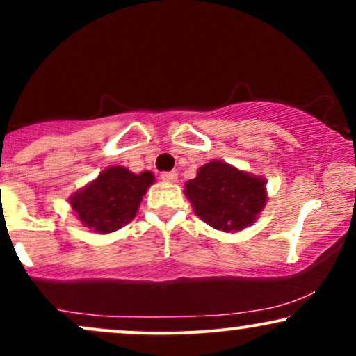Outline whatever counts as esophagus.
Here are the masks:
<instances>
[{
	"mask_svg": "<svg viewBox=\"0 0 356 356\" xmlns=\"http://www.w3.org/2000/svg\"><path fill=\"white\" fill-rule=\"evenodd\" d=\"M177 172H175V170H170V172H162L161 174V179L164 182H170V184H174V182H177Z\"/></svg>",
	"mask_w": 356,
	"mask_h": 356,
	"instance_id": "1",
	"label": "esophagus"
}]
</instances>
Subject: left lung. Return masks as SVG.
<instances>
[{
	"label": "left lung",
	"instance_id": "1",
	"mask_svg": "<svg viewBox=\"0 0 356 356\" xmlns=\"http://www.w3.org/2000/svg\"><path fill=\"white\" fill-rule=\"evenodd\" d=\"M184 194L204 222L224 232L254 224L268 201L266 179L218 159L199 167L195 179L184 186Z\"/></svg>",
	"mask_w": 356,
	"mask_h": 356
}]
</instances>
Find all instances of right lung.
I'll use <instances>...</instances> for the list:
<instances>
[{"label": "right lung", "mask_w": 356, "mask_h": 356, "mask_svg": "<svg viewBox=\"0 0 356 356\" xmlns=\"http://www.w3.org/2000/svg\"><path fill=\"white\" fill-rule=\"evenodd\" d=\"M154 182L150 170L134 174L127 167L112 165L102 170L83 189L73 192L70 206L85 227L108 234L136 218L142 197Z\"/></svg>", "instance_id": "right-lung-1"}]
</instances>
